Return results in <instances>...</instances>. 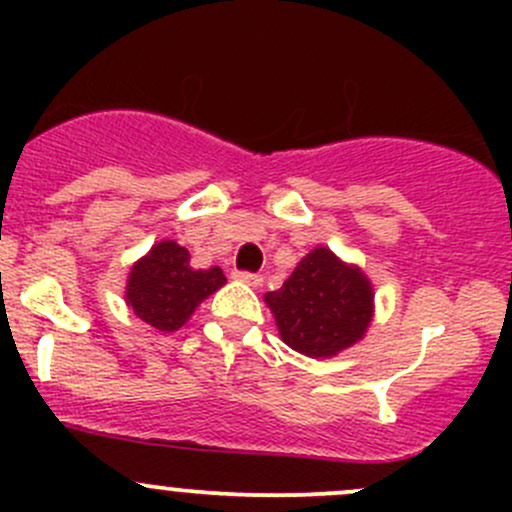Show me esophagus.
Wrapping results in <instances>:
<instances>
[{"mask_svg": "<svg viewBox=\"0 0 512 512\" xmlns=\"http://www.w3.org/2000/svg\"><path fill=\"white\" fill-rule=\"evenodd\" d=\"M232 277L240 282H245V285H250V287H257L262 282L260 275H255V272H247V270H232Z\"/></svg>", "mask_w": 512, "mask_h": 512, "instance_id": "esophagus-1", "label": "esophagus"}]
</instances>
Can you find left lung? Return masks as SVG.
I'll list each match as a JSON object with an SVG mask.
<instances>
[{"instance_id": "obj_1", "label": "left lung", "mask_w": 512, "mask_h": 512, "mask_svg": "<svg viewBox=\"0 0 512 512\" xmlns=\"http://www.w3.org/2000/svg\"><path fill=\"white\" fill-rule=\"evenodd\" d=\"M265 302L287 347L307 356H334L364 337L371 322L369 280L324 247L309 252L292 277Z\"/></svg>"}]
</instances>
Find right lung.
<instances>
[{"label": "right lung", "mask_w": 512, "mask_h": 512, "mask_svg": "<svg viewBox=\"0 0 512 512\" xmlns=\"http://www.w3.org/2000/svg\"><path fill=\"white\" fill-rule=\"evenodd\" d=\"M223 285L225 275L220 267L193 270L188 250L178 242L163 240L133 265L126 302L146 324L160 332H175L208 294Z\"/></svg>", "instance_id": "obj_1"}]
</instances>
